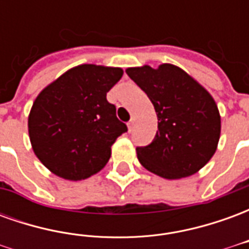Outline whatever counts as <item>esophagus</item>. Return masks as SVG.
<instances>
[{
	"mask_svg": "<svg viewBox=\"0 0 249 249\" xmlns=\"http://www.w3.org/2000/svg\"><path fill=\"white\" fill-rule=\"evenodd\" d=\"M133 126H135V119H132L129 123H128V130L132 132V130H133Z\"/></svg>",
	"mask_w": 249,
	"mask_h": 249,
	"instance_id": "1",
	"label": "esophagus"
}]
</instances>
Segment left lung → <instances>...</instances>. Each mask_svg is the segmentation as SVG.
<instances>
[{
  "mask_svg": "<svg viewBox=\"0 0 249 249\" xmlns=\"http://www.w3.org/2000/svg\"><path fill=\"white\" fill-rule=\"evenodd\" d=\"M125 71L146 93L157 114L159 130L153 141L136 148L141 165L168 180L198 172L219 144L221 121L213 97L172 64Z\"/></svg>",
  "mask_w": 249,
  "mask_h": 249,
  "instance_id": "8db88e82",
  "label": "left lung"
}]
</instances>
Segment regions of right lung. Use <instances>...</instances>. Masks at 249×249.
<instances>
[{
  "mask_svg": "<svg viewBox=\"0 0 249 249\" xmlns=\"http://www.w3.org/2000/svg\"><path fill=\"white\" fill-rule=\"evenodd\" d=\"M123 73L112 66H74L37 96L28 129L35 155L51 172L78 181L107 165L110 146L128 130L107 100Z\"/></svg>",
  "mask_w": 249,
  "mask_h": 249,
  "instance_id": "1",
  "label": "right lung"
}]
</instances>
